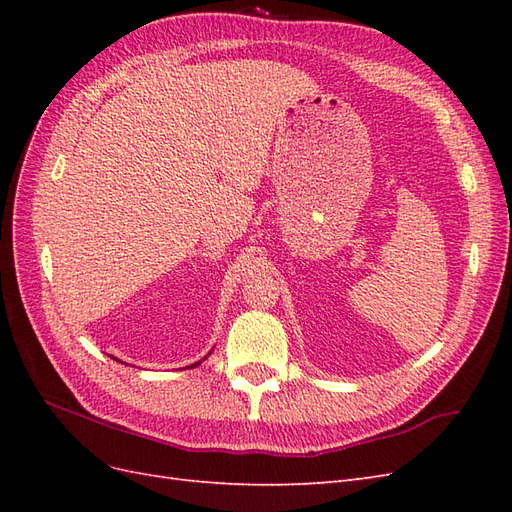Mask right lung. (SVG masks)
Segmentation results:
<instances>
[{
	"label": "right lung",
	"mask_w": 512,
	"mask_h": 512,
	"mask_svg": "<svg viewBox=\"0 0 512 512\" xmlns=\"http://www.w3.org/2000/svg\"><path fill=\"white\" fill-rule=\"evenodd\" d=\"M198 363H200V361H198ZM198 363H194V365H190V367H196V365H198Z\"/></svg>",
	"instance_id": "add662e5"
}]
</instances>
